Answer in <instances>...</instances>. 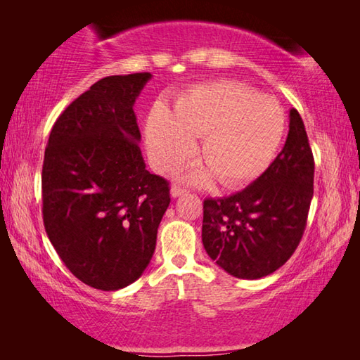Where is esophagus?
I'll use <instances>...</instances> for the list:
<instances>
[{
  "label": "esophagus",
  "mask_w": 360,
  "mask_h": 360,
  "mask_svg": "<svg viewBox=\"0 0 360 360\" xmlns=\"http://www.w3.org/2000/svg\"><path fill=\"white\" fill-rule=\"evenodd\" d=\"M186 192H187L186 188L178 187V186H173V187H172V191H169V193H172V197H173V198H178V197H181V195H184Z\"/></svg>",
  "instance_id": "obj_1"
}]
</instances>
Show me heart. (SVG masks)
Wrapping results in <instances>:
<instances>
[{
  "label": "heart",
  "instance_id": "b5f03b06",
  "mask_svg": "<svg viewBox=\"0 0 360 360\" xmlns=\"http://www.w3.org/2000/svg\"><path fill=\"white\" fill-rule=\"evenodd\" d=\"M284 112L276 100L255 95L246 85L219 81L197 85L174 103V115L155 106L146 122V144L155 169L168 173L186 165L202 138L203 168L188 181L206 186H246L270 167L283 141Z\"/></svg>",
  "mask_w": 360,
  "mask_h": 360
}]
</instances>
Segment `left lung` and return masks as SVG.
I'll return each instance as SVG.
<instances>
[{
  "instance_id": "left-lung-1",
  "label": "left lung",
  "mask_w": 360,
  "mask_h": 360,
  "mask_svg": "<svg viewBox=\"0 0 360 360\" xmlns=\"http://www.w3.org/2000/svg\"><path fill=\"white\" fill-rule=\"evenodd\" d=\"M314 160L297 109L283 150L251 186L203 203L205 251L229 275L259 279L290 259L313 198Z\"/></svg>"
}]
</instances>
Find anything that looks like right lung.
Returning a JSON list of instances; mask_svg holds the SVG:
<instances>
[{
	"label": "right lung",
	"mask_w": 360,
	"mask_h": 360,
	"mask_svg": "<svg viewBox=\"0 0 360 360\" xmlns=\"http://www.w3.org/2000/svg\"><path fill=\"white\" fill-rule=\"evenodd\" d=\"M150 72L108 76L60 114L42 165L46 233L84 284L119 290L143 275L169 205L146 169L135 101Z\"/></svg>",
	"instance_id": "obj_1"
}]
</instances>
